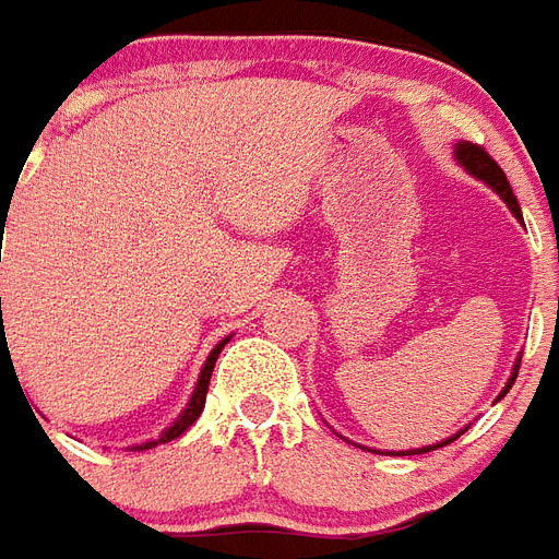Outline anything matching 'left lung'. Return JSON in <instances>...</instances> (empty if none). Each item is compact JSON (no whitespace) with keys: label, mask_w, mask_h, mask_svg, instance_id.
Segmentation results:
<instances>
[{"label":"left lung","mask_w":559,"mask_h":559,"mask_svg":"<svg viewBox=\"0 0 559 559\" xmlns=\"http://www.w3.org/2000/svg\"><path fill=\"white\" fill-rule=\"evenodd\" d=\"M456 159L465 165V168H468L471 175L479 177V180H486V183H489L491 189H495V192H498V195L507 201V206H510L512 213L522 218V206H519V201H515V195H512L510 180H507V175H503V168H500V165L491 159L489 153H486V147H479V144H471V142L456 144ZM519 364H522V361H519ZM519 364H515V373H512V379L507 382V388H503V394H507V391L512 388V382H515V376H519ZM503 394H500V396H503ZM459 436H462V432H459ZM459 436L448 438V441H441V444H436V448H444V444H450V441H456ZM436 448L408 450V456H412V453H429V450H436ZM396 456H400V453H396ZM403 456H406V453H403Z\"/></svg>","instance_id":"8db88e82"}]
</instances>
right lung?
Here are the masks:
<instances>
[{
  "mask_svg": "<svg viewBox=\"0 0 559 559\" xmlns=\"http://www.w3.org/2000/svg\"><path fill=\"white\" fill-rule=\"evenodd\" d=\"M2 301V299H0ZM2 311V308H0ZM2 317V313H0ZM225 343H227V337L222 343H218L216 349H213V353H210V358H206V364H204V370H201V379H198V388H195V394H192V400H189V406H186V412L180 417H177L175 420V427H168L163 432V438H159V441H147V444H139V448H132V450H151L153 444H165V441H171V438H180L186 432V429L192 427V424H195L198 420V415H201V412H204V400H206V388H210V376H213V367H216V358H218V353H222V349H225ZM5 349H8V341L5 337H2L0 341V355H5Z\"/></svg>",
  "mask_w": 559,
  "mask_h": 559,
  "instance_id": "right-lung-1",
  "label": "right lung"
}]
</instances>
